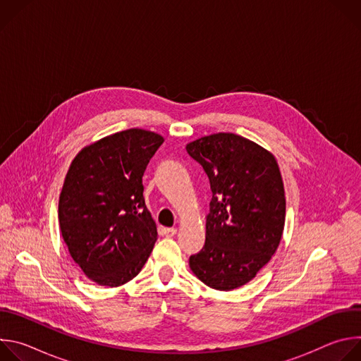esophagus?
I'll return each instance as SVG.
<instances>
[{"label":"esophagus","instance_id":"34e87169","mask_svg":"<svg viewBox=\"0 0 361 361\" xmlns=\"http://www.w3.org/2000/svg\"><path fill=\"white\" fill-rule=\"evenodd\" d=\"M166 237H174L177 234V228H164Z\"/></svg>","mask_w":361,"mask_h":361}]
</instances>
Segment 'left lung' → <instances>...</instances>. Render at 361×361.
Listing matches in <instances>:
<instances>
[{"label": "left lung", "instance_id": "8db88e82", "mask_svg": "<svg viewBox=\"0 0 361 361\" xmlns=\"http://www.w3.org/2000/svg\"><path fill=\"white\" fill-rule=\"evenodd\" d=\"M210 180L205 244L190 257L195 277L230 291L251 281L276 252L286 221V195L276 157L233 133L201 137L185 145Z\"/></svg>", "mask_w": 361, "mask_h": 361}]
</instances>
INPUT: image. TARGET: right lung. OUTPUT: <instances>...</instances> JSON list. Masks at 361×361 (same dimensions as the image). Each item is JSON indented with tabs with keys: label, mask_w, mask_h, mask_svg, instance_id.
Segmentation results:
<instances>
[{
	"label": "right lung",
	"mask_w": 361,
	"mask_h": 361,
	"mask_svg": "<svg viewBox=\"0 0 361 361\" xmlns=\"http://www.w3.org/2000/svg\"><path fill=\"white\" fill-rule=\"evenodd\" d=\"M164 138L130 128L84 147L73 160L59 201L61 235L82 273L118 287L142 269L157 241L142 197V176Z\"/></svg>",
	"instance_id": "1"
}]
</instances>
